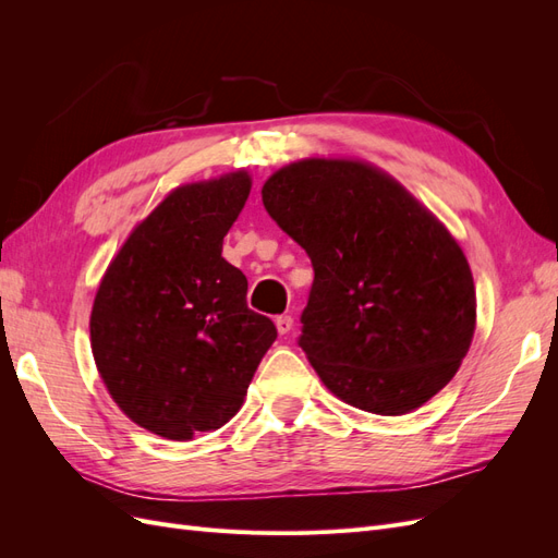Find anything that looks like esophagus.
Segmentation results:
<instances>
[{
	"label": "esophagus",
	"mask_w": 558,
	"mask_h": 558,
	"mask_svg": "<svg viewBox=\"0 0 558 558\" xmlns=\"http://www.w3.org/2000/svg\"><path fill=\"white\" fill-rule=\"evenodd\" d=\"M277 330H279V335H289L293 330V316L291 314L277 316Z\"/></svg>",
	"instance_id": "obj_1"
}]
</instances>
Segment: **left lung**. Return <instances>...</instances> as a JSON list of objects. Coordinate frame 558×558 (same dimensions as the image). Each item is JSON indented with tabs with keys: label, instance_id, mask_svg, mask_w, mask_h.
I'll use <instances>...</instances> for the list:
<instances>
[{
	"label": "left lung",
	"instance_id": "obj_1",
	"mask_svg": "<svg viewBox=\"0 0 558 558\" xmlns=\"http://www.w3.org/2000/svg\"><path fill=\"white\" fill-rule=\"evenodd\" d=\"M263 205L314 267L298 344L320 381L381 416L442 391L477 318L475 281L449 230L361 160L286 165L265 181Z\"/></svg>",
	"mask_w": 558,
	"mask_h": 558
}]
</instances>
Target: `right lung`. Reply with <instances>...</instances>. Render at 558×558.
I'll return each mask as SVG.
<instances>
[{
    "label": "right lung",
    "mask_w": 558,
    "mask_h": 558,
    "mask_svg": "<svg viewBox=\"0 0 558 558\" xmlns=\"http://www.w3.org/2000/svg\"><path fill=\"white\" fill-rule=\"evenodd\" d=\"M248 193L246 172L179 185L132 230L95 295L99 377L134 424L167 440L228 424L277 340L221 256Z\"/></svg>",
    "instance_id": "right-lung-1"
}]
</instances>
